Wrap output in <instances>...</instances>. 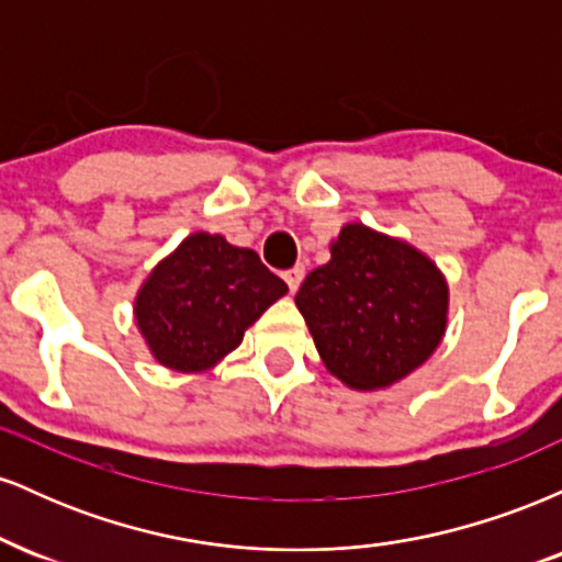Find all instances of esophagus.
Returning <instances> with one entry per match:
<instances>
[{"instance_id":"34e87169","label":"esophagus","mask_w":562,"mask_h":562,"mask_svg":"<svg viewBox=\"0 0 562 562\" xmlns=\"http://www.w3.org/2000/svg\"><path fill=\"white\" fill-rule=\"evenodd\" d=\"M303 267H293V269H288L285 274V282H288V288H290V293H295V290H299V285H301V280H303Z\"/></svg>"}]
</instances>
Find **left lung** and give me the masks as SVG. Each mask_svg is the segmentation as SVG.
Here are the masks:
<instances>
[{"label": "left lung", "instance_id": "8db88e82", "mask_svg": "<svg viewBox=\"0 0 562 562\" xmlns=\"http://www.w3.org/2000/svg\"><path fill=\"white\" fill-rule=\"evenodd\" d=\"M295 306L327 370L372 391L409 375L441 344L447 282L420 250L346 224L333 259L303 280Z\"/></svg>", "mask_w": 562, "mask_h": 562}]
</instances>
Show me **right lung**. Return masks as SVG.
Here are the masks:
<instances>
[{"label":"right lung","mask_w":562,"mask_h":562,"mask_svg":"<svg viewBox=\"0 0 562 562\" xmlns=\"http://www.w3.org/2000/svg\"><path fill=\"white\" fill-rule=\"evenodd\" d=\"M288 285L259 254L195 232L160 261L137 295V325L160 364L195 372L240 346Z\"/></svg>","instance_id":"1"}]
</instances>
